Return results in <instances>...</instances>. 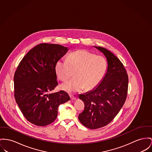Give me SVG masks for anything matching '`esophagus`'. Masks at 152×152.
I'll return each mask as SVG.
<instances>
[{
  "label": "esophagus",
  "instance_id": "esophagus-1",
  "mask_svg": "<svg viewBox=\"0 0 152 152\" xmlns=\"http://www.w3.org/2000/svg\"><path fill=\"white\" fill-rule=\"evenodd\" d=\"M70 99H71V100H76V97H74V96L71 95V94L70 95Z\"/></svg>",
  "mask_w": 152,
  "mask_h": 152
}]
</instances>
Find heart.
Returning a JSON list of instances; mask_svg holds the SVG:
<instances>
[{
    "label": "heart",
    "mask_w": 152,
    "mask_h": 152,
    "mask_svg": "<svg viewBox=\"0 0 152 152\" xmlns=\"http://www.w3.org/2000/svg\"><path fill=\"white\" fill-rule=\"evenodd\" d=\"M108 70V61L102 55L80 50L70 53L67 60L61 59L55 65L58 78L66 81L74 73L75 78L63 83L61 88L69 93H75L85 88L91 90L103 80Z\"/></svg>",
    "instance_id": "heart-1"
}]
</instances>
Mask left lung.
<instances>
[{
  "label": "left lung",
  "instance_id": "left-lung-1",
  "mask_svg": "<svg viewBox=\"0 0 152 152\" xmlns=\"http://www.w3.org/2000/svg\"><path fill=\"white\" fill-rule=\"evenodd\" d=\"M95 47L106 57L108 70L96 88L79 96L85 108L78 119L90 129L107 126L118 115L126 100L129 83L128 75L121 61L107 49Z\"/></svg>",
  "mask_w": 152,
  "mask_h": 152
}]
</instances>
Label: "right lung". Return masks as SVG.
<instances>
[{"instance_id":"obj_1","label":"right lung","mask_w":152,"mask_h":152,"mask_svg":"<svg viewBox=\"0 0 152 152\" xmlns=\"http://www.w3.org/2000/svg\"><path fill=\"white\" fill-rule=\"evenodd\" d=\"M67 51L59 44H39L26 54L15 72V101L25 118L34 125L45 126L55 121L59 106L70 99L63 91L48 94L58 85L56 63Z\"/></svg>"}]
</instances>
